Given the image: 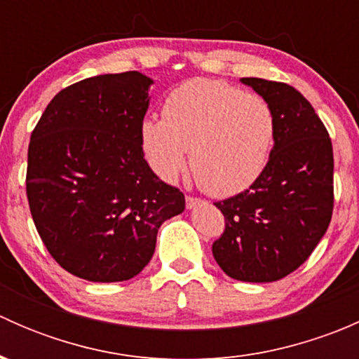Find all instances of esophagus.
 <instances>
[{
	"label": "esophagus",
	"instance_id": "1",
	"mask_svg": "<svg viewBox=\"0 0 359 359\" xmlns=\"http://www.w3.org/2000/svg\"><path fill=\"white\" fill-rule=\"evenodd\" d=\"M201 203H205L201 200V198H194V196H186V205L187 208H194V206L201 205Z\"/></svg>",
	"mask_w": 359,
	"mask_h": 359
}]
</instances>
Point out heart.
I'll return each mask as SVG.
<instances>
[{"label":"heart","instance_id":"heart-1","mask_svg":"<svg viewBox=\"0 0 359 359\" xmlns=\"http://www.w3.org/2000/svg\"><path fill=\"white\" fill-rule=\"evenodd\" d=\"M276 118L266 99L212 78L182 83L168 93L163 118L140 125L151 168L166 182L179 177L191 149V168L213 196L252 186L269 161Z\"/></svg>","mask_w":359,"mask_h":359}]
</instances>
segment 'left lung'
I'll list each match as a JSON object with an SVG mask.
<instances>
[{"instance_id":"left-lung-1","label":"left lung","mask_w":359,"mask_h":359,"mask_svg":"<svg viewBox=\"0 0 359 359\" xmlns=\"http://www.w3.org/2000/svg\"><path fill=\"white\" fill-rule=\"evenodd\" d=\"M273 107L274 147L259 179L215 206L226 229L212 252L227 276L269 283L302 266L334 212V149L309 100L287 83L241 78Z\"/></svg>"}]
</instances>
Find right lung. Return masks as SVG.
Masks as SVG:
<instances>
[{
    "label": "right lung",
    "instance_id": "add662e5",
    "mask_svg": "<svg viewBox=\"0 0 359 359\" xmlns=\"http://www.w3.org/2000/svg\"><path fill=\"white\" fill-rule=\"evenodd\" d=\"M153 79L137 71L60 90L31 133L27 191L50 255L74 276L126 281L149 264L158 229L186 208L144 159L140 125Z\"/></svg>",
    "mask_w": 359,
    "mask_h": 359
}]
</instances>
